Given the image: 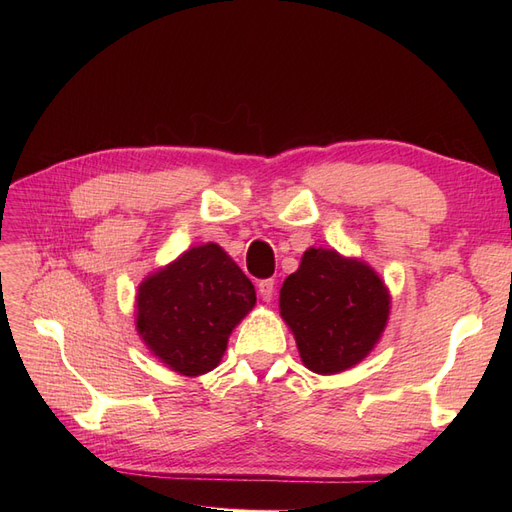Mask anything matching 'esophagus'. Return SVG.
I'll return each instance as SVG.
<instances>
[{
    "instance_id": "34e87169",
    "label": "esophagus",
    "mask_w": 512,
    "mask_h": 512,
    "mask_svg": "<svg viewBox=\"0 0 512 512\" xmlns=\"http://www.w3.org/2000/svg\"><path fill=\"white\" fill-rule=\"evenodd\" d=\"M273 292H275V282H273V280H260V282H258V294H260L262 301L271 303Z\"/></svg>"
}]
</instances>
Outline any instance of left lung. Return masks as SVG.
<instances>
[{"instance_id":"obj_1","label":"left lung","mask_w":512,"mask_h":512,"mask_svg":"<svg viewBox=\"0 0 512 512\" xmlns=\"http://www.w3.org/2000/svg\"><path fill=\"white\" fill-rule=\"evenodd\" d=\"M280 312L305 367L337 374L376 346L389 318V292L363 262L309 247L280 290Z\"/></svg>"}]
</instances>
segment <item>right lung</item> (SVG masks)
<instances>
[{"label":"right lung","mask_w":512,"mask_h":512,"mask_svg":"<svg viewBox=\"0 0 512 512\" xmlns=\"http://www.w3.org/2000/svg\"><path fill=\"white\" fill-rule=\"evenodd\" d=\"M254 303L247 275L220 245L207 243L141 284L136 329L170 369L200 376L218 367L228 335Z\"/></svg>","instance_id":"obj_1"}]
</instances>
